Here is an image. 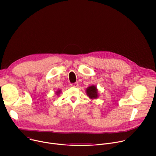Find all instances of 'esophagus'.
Segmentation results:
<instances>
[{"instance_id":"1","label":"esophagus","mask_w":156,"mask_h":156,"mask_svg":"<svg viewBox=\"0 0 156 156\" xmlns=\"http://www.w3.org/2000/svg\"><path fill=\"white\" fill-rule=\"evenodd\" d=\"M71 86H72V87H76L78 86V82H76V83H72V84H71Z\"/></svg>"}]
</instances>
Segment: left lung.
Returning a JSON list of instances; mask_svg holds the SVG:
<instances>
[{
  "instance_id": "left-lung-1",
  "label": "left lung",
  "mask_w": 156,
  "mask_h": 156,
  "mask_svg": "<svg viewBox=\"0 0 156 156\" xmlns=\"http://www.w3.org/2000/svg\"><path fill=\"white\" fill-rule=\"evenodd\" d=\"M86 93L87 96L91 99H97L99 97L98 90L96 86L91 85L86 88Z\"/></svg>"
}]
</instances>
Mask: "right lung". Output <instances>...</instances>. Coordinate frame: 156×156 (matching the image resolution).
Here are the masks:
<instances>
[{
    "label": "right lung",
    "mask_w": 156,
    "mask_h": 156,
    "mask_svg": "<svg viewBox=\"0 0 156 156\" xmlns=\"http://www.w3.org/2000/svg\"><path fill=\"white\" fill-rule=\"evenodd\" d=\"M60 93H61V90H57L56 92H55V94H56V95H57V96H58L60 94Z\"/></svg>",
    "instance_id": "1"
}]
</instances>
